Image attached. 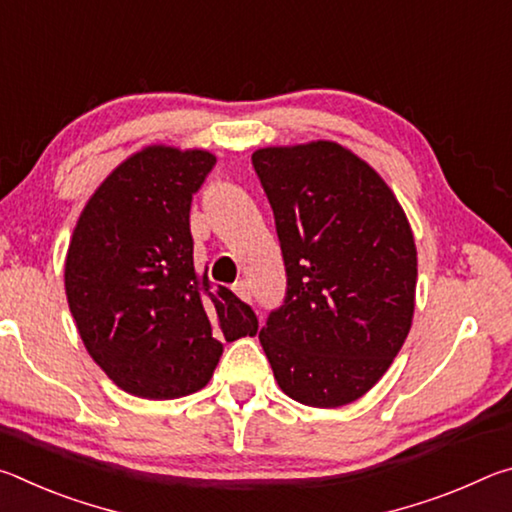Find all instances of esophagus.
I'll list each match as a JSON object with an SVG mask.
<instances>
[{"mask_svg": "<svg viewBox=\"0 0 512 512\" xmlns=\"http://www.w3.org/2000/svg\"><path fill=\"white\" fill-rule=\"evenodd\" d=\"M232 291H235L241 300H246V302L253 300V291H250V284H248V282H244V280L237 282L235 287H232Z\"/></svg>", "mask_w": 512, "mask_h": 512, "instance_id": "34e87169", "label": "esophagus"}]
</instances>
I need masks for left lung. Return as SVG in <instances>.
Returning a JSON list of instances; mask_svg holds the SVG:
<instances>
[{
    "mask_svg": "<svg viewBox=\"0 0 512 512\" xmlns=\"http://www.w3.org/2000/svg\"><path fill=\"white\" fill-rule=\"evenodd\" d=\"M253 167L287 268V296L259 343L291 400L350 404L409 336L418 280L409 219L384 178L336 142L266 146Z\"/></svg>",
    "mask_w": 512,
    "mask_h": 512,
    "instance_id": "obj_1",
    "label": "left lung"
}]
</instances>
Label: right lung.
I'll return each instance as SVG.
<instances>
[{"label":"right lung","instance_id":"1","mask_svg":"<svg viewBox=\"0 0 512 512\" xmlns=\"http://www.w3.org/2000/svg\"><path fill=\"white\" fill-rule=\"evenodd\" d=\"M216 158L153 144L103 180L76 221L65 293L85 350L121 391L176 400L201 391L223 341L257 334V316L194 268L192 196Z\"/></svg>","mask_w":512,"mask_h":512}]
</instances>
